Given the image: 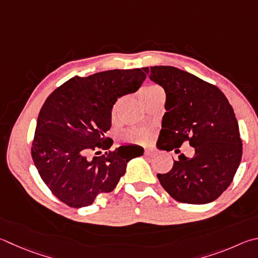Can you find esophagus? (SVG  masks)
Here are the masks:
<instances>
[{
    "mask_svg": "<svg viewBox=\"0 0 258 258\" xmlns=\"http://www.w3.org/2000/svg\"><path fill=\"white\" fill-rule=\"evenodd\" d=\"M144 154H145V156H152V154H153V152L151 151V150H149V149H147V150H145V151H144Z\"/></svg>",
    "mask_w": 258,
    "mask_h": 258,
    "instance_id": "esophagus-1",
    "label": "esophagus"
}]
</instances>
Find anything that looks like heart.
I'll use <instances>...</instances> for the list:
<instances>
[{"label": "heart", "instance_id": "1", "mask_svg": "<svg viewBox=\"0 0 258 258\" xmlns=\"http://www.w3.org/2000/svg\"><path fill=\"white\" fill-rule=\"evenodd\" d=\"M159 92H162L160 88L157 87V86H153V84H150V86L142 88V90L140 91V97H141V100L143 101L144 99H147V98L156 95V93H159ZM119 105H120V100H117L115 102V105L113 106V109H111V117H113V118H115V117H116L117 110H118ZM149 138H150L149 131L134 128V130L126 131L125 133L121 134L120 140H121V141L145 142V141H148Z\"/></svg>", "mask_w": 258, "mask_h": 258}]
</instances>
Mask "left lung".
Returning <instances> with one entry per match:
<instances>
[{"label": "left lung", "instance_id": "obj_1", "mask_svg": "<svg viewBox=\"0 0 258 258\" xmlns=\"http://www.w3.org/2000/svg\"><path fill=\"white\" fill-rule=\"evenodd\" d=\"M166 92L159 140L166 151L189 142L195 154L181 153L171 170L158 174L172 199L189 204L213 202L231 184L241 161L239 126L223 92L174 67L143 68Z\"/></svg>", "mask_w": 258, "mask_h": 258}]
</instances>
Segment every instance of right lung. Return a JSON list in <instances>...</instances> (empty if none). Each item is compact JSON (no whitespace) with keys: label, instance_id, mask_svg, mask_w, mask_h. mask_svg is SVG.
<instances>
[{"label":"right lung","instance_id":"1","mask_svg":"<svg viewBox=\"0 0 258 258\" xmlns=\"http://www.w3.org/2000/svg\"><path fill=\"white\" fill-rule=\"evenodd\" d=\"M145 78L141 69L76 76L46 99L31 156L41 179L59 201L72 208L91 205L98 194L115 188L130 160L142 156V147L128 144L89 158L93 150L111 147L106 133L113 106L118 98L138 91Z\"/></svg>","mask_w":258,"mask_h":258}]
</instances>
